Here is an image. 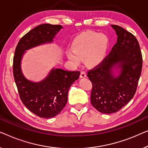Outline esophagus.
<instances>
[{"label":"esophagus","mask_w":148,"mask_h":148,"mask_svg":"<svg viewBox=\"0 0 148 148\" xmlns=\"http://www.w3.org/2000/svg\"><path fill=\"white\" fill-rule=\"evenodd\" d=\"M86 76V73L84 71H82L80 73V78H85Z\"/></svg>","instance_id":"esophagus-1"}]
</instances>
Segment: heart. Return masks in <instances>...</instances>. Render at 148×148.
Listing matches in <instances>:
<instances>
[{"instance_id":"1","label":"heart","mask_w":148,"mask_h":148,"mask_svg":"<svg viewBox=\"0 0 148 148\" xmlns=\"http://www.w3.org/2000/svg\"><path fill=\"white\" fill-rule=\"evenodd\" d=\"M109 39L107 35L99 32H87L74 39L72 51H66L68 59L78 66L80 60L86 58L88 64L95 65L104 60L107 52Z\"/></svg>"}]
</instances>
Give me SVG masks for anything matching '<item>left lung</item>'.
I'll return each mask as SVG.
<instances>
[{
  "label": "left lung",
  "mask_w": 148,
  "mask_h": 148,
  "mask_svg": "<svg viewBox=\"0 0 148 148\" xmlns=\"http://www.w3.org/2000/svg\"><path fill=\"white\" fill-rule=\"evenodd\" d=\"M117 40L111 53L87 76L92 84L90 101L97 111L116 113L134 97L142 69L140 47L134 35L111 25Z\"/></svg>",
  "instance_id": "obj_1"
}]
</instances>
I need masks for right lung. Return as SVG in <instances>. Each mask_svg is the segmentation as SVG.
Wrapping results in <instances>:
<instances>
[{"label": "right lung", "mask_w": 148, "mask_h": 148, "mask_svg": "<svg viewBox=\"0 0 148 148\" xmlns=\"http://www.w3.org/2000/svg\"><path fill=\"white\" fill-rule=\"evenodd\" d=\"M62 28L60 25H39L20 39L14 51L13 75L21 100L31 112L39 117L52 118L62 111L68 101L70 87L78 80L80 73L53 68L44 79L33 82L23 74L21 60L27 50L53 43Z\"/></svg>", "instance_id": "right-lung-1"}]
</instances>
